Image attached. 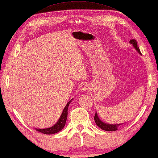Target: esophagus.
<instances>
[{
  "mask_svg": "<svg viewBox=\"0 0 158 158\" xmlns=\"http://www.w3.org/2000/svg\"><path fill=\"white\" fill-rule=\"evenodd\" d=\"M89 86L87 83H84L81 85V89L82 90H87L88 89H89Z\"/></svg>",
  "mask_w": 158,
  "mask_h": 158,
  "instance_id": "34e87169",
  "label": "esophagus"
}]
</instances>
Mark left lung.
Masks as SVG:
<instances>
[{
    "label": "left lung",
    "mask_w": 158,
    "mask_h": 158,
    "mask_svg": "<svg viewBox=\"0 0 158 158\" xmlns=\"http://www.w3.org/2000/svg\"><path fill=\"white\" fill-rule=\"evenodd\" d=\"M130 43L132 44L135 48V49H136L138 51V52H139V54H141L140 50H139V47L137 46V43L136 40H132L130 41ZM94 120H95L96 125H97L99 128H101L102 130H104V131H115L117 130L118 127L120 125H121V124H115V125H112V124H107V123H103V121H101L100 119H99L98 115H97V114H96H96L94 116Z\"/></svg>",
    "instance_id": "obj_1"
}]
</instances>
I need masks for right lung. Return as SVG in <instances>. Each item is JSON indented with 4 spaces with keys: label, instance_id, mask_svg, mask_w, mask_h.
<instances>
[{
    "label": "right lung",
    "instance_id": "obj_1",
    "mask_svg": "<svg viewBox=\"0 0 158 158\" xmlns=\"http://www.w3.org/2000/svg\"><path fill=\"white\" fill-rule=\"evenodd\" d=\"M72 100H73V98H72L70 101H69V103L66 104V106H65L64 109L62 114H61V117L59 118V120H58L57 122L55 123L53 126L51 127V128H45V129L36 128V131H39L40 132H41V133L46 134V135L55 134V133H57V132H60L61 130H62L64 128V126H65L66 118H67L68 107H69V104H70V103H71Z\"/></svg>",
    "mask_w": 158,
    "mask_h": 158
}]
</instances>
